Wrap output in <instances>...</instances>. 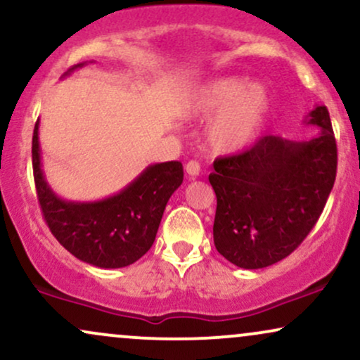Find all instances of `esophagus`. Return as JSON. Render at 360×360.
I'll list each match as a JSON object with an SVG mask.
<instances>
[{
  "label": "esophagus",
  "instance_id": "1",
  "mask_svg": "<svg viewBox=\"0 0 360 360\" xmlns=\"http://www.w3.org/2000/svg\"><path fill=\"white\" fill-rule=\"evenodd\" d=\"M186 172L191 177H196L199 176V172H201V166H199L198 161H189L186 164Z\"/></svg>",
  "mask_w": 360,
  "mask_h": 360
}]
</instances>
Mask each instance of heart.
Listing matches in <instances>:
<instances>
[{
  "label": "heart",
  "instance_id": "b5f03b06",
  "mask_svg": "<svg viewBox=\"0 0 360 360\" xmlns=\"http://www.w3.org/2000/svg\"><path fill=\"white\" fill-rule=\"evenodd\" d=\"M188 110L196 117H211L207 141L218 153H238L262 132L270 110L265 86L236 77H218L194 89Z\"/></svg>",
  "mask_w": 360,
  "mask_h": 360
}]
</instances>
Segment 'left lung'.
<instances>
[{"label": "left lung", "instance_id": "8db88e82", "mask_svg": "<svg viewBox=\"0 0 360 360\" xmlns=\"http://www.w3.org/2000/svg\"><path fill=\"white\" fill-rule=\"evenodd\" d=\"M319 136L295 142L259 137L243 153L218 158L214 246L233 265L257 270L287 258L319 221L337 174V144L326 105L305 120Z\"/></svg>", "mask_w": 360, "mask_h": 360}]
</instances>
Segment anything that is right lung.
Listing matches in <instances>:
<instances>
[{
  "instance_id": "1",
  "label": "right lung",
  "mask_w": 360,
  "mask_h": 360,
  "mask_svg": "<svg viewBox=\"0 0 360 360\" xmlns=\"http://www.w3.org/2000/svg\"><path fill=\"white\" fill-rule=\"evenodd\" d=\"M38 124L40 120L34 124L32 141L33 177L51 235L73 257L98 268H122L144 257L154 243L169 198L183 183V164H153L127 188L102 201H65L43 176Z\"/></svg>"
}]
</instances>
